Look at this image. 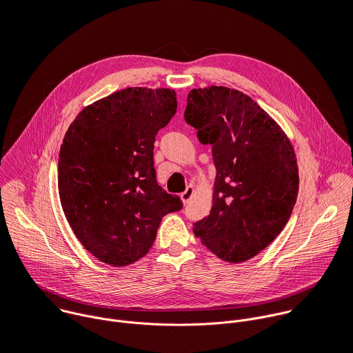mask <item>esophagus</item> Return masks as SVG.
<instances>
[{
  "mask_svg": "<svg viewBox=\"0 0 353 353\" xmlns=\"http://www.w3.org/2000/svg\"><path fill=\"white\" fill-rule=\"evenodd\" d=\"M193 193H194V188L193 186H188L186 188V190L181 194V199H182V201L186 204L190 199H192V196H193Z\"/></svg>",
  "mask_w": 353,
  "mask_h": 353,
  "instance_id": "obj_1",
  "label": "esophagus"
}]
</instances>
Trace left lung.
<instances>
[{"label":"left lung","instance_id":"left-lung-1","mask_svg":"<svg viewBox=\"0 0 353 353\" xmlns=\"http://www.w3.org/2000/svg\"><path fill=\"white\" fill-rule=\"evenodd\" d=\"M183 116L199 141L212 146L216 168L212 208L193 232L218 258L248 261L277 237L295 205L299 178L292 145L237 90H192Z\"/></svg>","mask_w":353,"mask_h":353}]
</instances>
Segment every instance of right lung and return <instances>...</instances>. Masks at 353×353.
I'll return each instance as SVG.
<instances>
[{
  "label": "right lung",
  "mask_w": 353,
  "mask_h": 353,
  "mask_svg": "<svg viewBox=\"0 0 353 353\" xmlns=\"http://www.w3.org/2000/svg\"><path fill=\"white\" fill-rule=\"evenodd\" d=\"M176 113L170 88H125L94 102L70 124L59 152L63 212L80 243L99 261L127 266L148 254L179 196L156 179L159 130Z\"/></svg>",
  "instance_id": "add662e5"
}]
</instances>
